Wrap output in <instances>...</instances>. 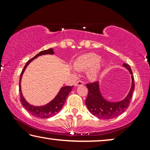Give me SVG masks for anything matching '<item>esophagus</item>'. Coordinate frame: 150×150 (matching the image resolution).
I'll return each mask as SVG.
<instances>
[{"label":"esophagus","mask_w":150,"mask_h":150,"mask_svg":"<svg viewBox=\"0 0 150 150\" xmlns=\"http://www.w3.org/2000/svg\"><path fill=\"white\" fill-rule=\"evenodd\" d=\"M83 85H84V82L81 81V80H80V81H78L76 83H75V86H76V87H78V86Z\"/></svg>","instance_id":"esophagus-1"}]
</instances>
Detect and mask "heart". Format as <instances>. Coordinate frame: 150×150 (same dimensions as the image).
Segmentation results:
<instances>
[{"instance_id": "b5f03b06", "label": "heart", "mask_w": 150, "mask_h": 150, "mask_svg": "<svg viewBox=\"0 0 150 150\" xmlns=\"http://www.w3.org/2000/svg\"><path fill=\"white\" fill-rule=\"evenodd\" d=\"M100 57L95 53H88L81 56L77 59L75 63V66L79 69H90L92 67L91 71H89V77L91 79H95L98 76V73L101 66L102 62H99Z\"/></svg>"}]
</instances>
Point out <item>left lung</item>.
<instances>
[{"instance_id":"1","label":"left lung","mask_w":150,"mask_h":150,"mask_svg":"<svg viewBox=\"0 0 150 150\" xmlns=\"http://www.w3.org/2000/svg\"><path fill=\"white\" fill-rule=\"evenodd\" d=\"M123 65L128 69L129 72L132 75V87L128 95L122 101L110 102L104 99L100 91L99 83L98 81L86 85L89 91L85 104L88 109L94 116L102 120H110L120 115L128 108L134 89V82L130 67L126 63H124Z\"/></svg>"}]
</instances>
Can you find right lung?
<instances>
[{
	"label": "right lung",
	"instance_id": "add662e5",
	"mask_svg": "<svg viewBox=\"0 0 150 150\" xmlns=\"http://www.w3.org/2000/svg\"><path fill=\"white\" fill-rule=\"evenodd\" d=\"M54 54V51L52 48L48 49V50H45L43 51H41L40 52H39L38 54L35 55L33 58L30 59L29 61H27V63H26V65H24L23 69H22L21 74H20V82H19V91L20 93V102L22 104V106H24V108H26V110H27V111L33 115L35 117L39 118H44L47 119L52 117L56 115L59 110L61 109V108L63 107V104L65 102V100L67 99V97L68 96V94L69 93L71 90H72L73 86H65L63 87L60 89V91L57 94L56 97L53 99L50 102H49L48 104H47L46 105L42 106H35L33 105H30V104H28L27 102L26 101V100L24 99V98L22 96V91H21V86H20V82H21L22 76L23 74L24 70L27 67V65L33 60V59H36L37 57L41 55L44 54Z\"/></svg>",
	"mask_w": 150,
	"mask_h": 150
}]
</instances>
